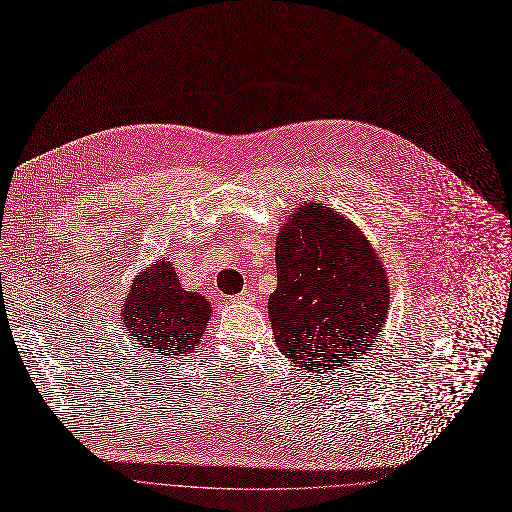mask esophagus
<instances>
[{
    "mask_svg": "<svg viewBox=\"0 0 512 512\" xmlns=\"http://www.w3.org/2000/svg\"><path fill=\"white\" fill-rule=\"evenodd\" d=\"M252 298H254V294H252V290H244V292H240V294H236L232 300L234 302H252Z\"/></svg>",
    "mask_w": 512,
    "mask_h": 512,
    "instance_id": "obj_1",
    "label": "esophagus"
}]
</instances>
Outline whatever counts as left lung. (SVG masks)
Returning a JSON list of instances; mask_svg holds the SVG:
<instances>
[{"label":"left lung","instance_id":"obj_1","mask_svg":"<svg viewBox=\"0 0 512 512\" xmlns=\"http://www.w3.org/2000/svg\"><path fill=\"white\" fill-rule=\"evenodd\" d=\"M268 317L278 349L311 375L359 359L389 311L385 270L351 222L304 203L276 238Z\"/></svg>","mask_w":512,"mask_h":512}]
</instances>
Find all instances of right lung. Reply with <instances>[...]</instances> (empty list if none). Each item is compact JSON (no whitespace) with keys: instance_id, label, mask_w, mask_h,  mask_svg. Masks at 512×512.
<instances>
[{"instance_id":"1","label":"right lung","mask_w":512,"mask_h":512,"mask_svg":"<svg viewBox=\"0 0 512 512\" xmlns=\"http://www.w3.org/2000/svg\"><path fill=\"white\" fill-rule=\"evenodd\" d=\"M125 329L149 353L165 357L191 353L212 317L206 296L181 288L169 262L145 270L123 306Z\"/></svg>"}]
</instances>
